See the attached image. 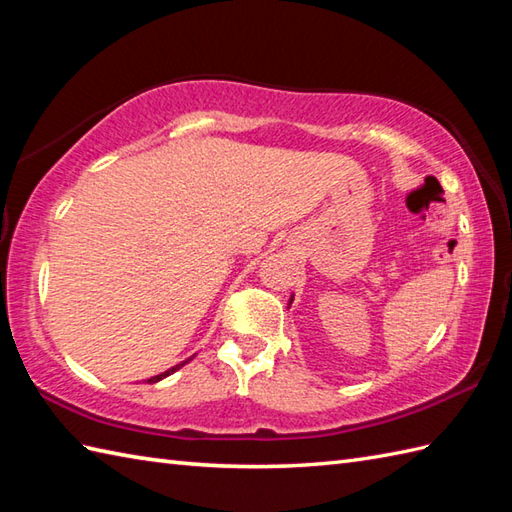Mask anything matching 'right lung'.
Wrapping results in <instances>:
<instances>
[{
    "label": "right lung",
    "instance_id": "add662e5",
    "mask_svg": "<svg viewBox=\"0 0 512 512\" xmlns=\"http://www.w3.org/2000/svg\"><path fill=\"white\" fill-rule=\"evenodd\" d=\"M190 361V359H188ZM181 366H186V361H181V363H177V366H173V368H170V370H166V372H162V374H157V377H151L149 379V383H157V381H162L164 377H168V374H173L175 370H179Z\"/></svg>",
    "mask_w": 512,
    "mask_h": 512
}]
</instances>
